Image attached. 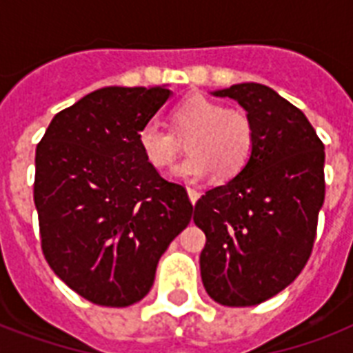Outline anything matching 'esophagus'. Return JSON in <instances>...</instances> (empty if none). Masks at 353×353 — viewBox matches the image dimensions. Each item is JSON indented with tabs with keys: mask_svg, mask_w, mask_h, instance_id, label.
Segmentation results:
<instances>
[{
	"mask_svg": "<svg viewBox=\"0 0 353 353\" xmlns=\"http://www.w3.org/2000/svg\"><path fill=\"white\" fill-rule=\"evenodd\" d=\"M187 192H188V198H190V201H192V205H196V201L199 199L198 190H196V188H192V187H188Z\"/></svg>",
	"mask_w": 353,
	"mask_h": 353,
	"instance_id": "34e87169",
	"label": "esophagus"
}]
</instances>
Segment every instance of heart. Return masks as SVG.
Listing matches in <instances>:
<instances>
[{"label": "heart", "mask_w": 353, "mask_h": 353, "mask_svg": "<svg viewBox=\"0 0 353 353\" xmlns=\"http://www.w3.org/2000/svg\"><path fill=\"white\" fill-rule=\"evenodd\" d=\"M174 132L157 121L144 122L137 133L141 154L152 168L165 170L179 155V137L188 139V157L174 170L179 181L198 183L214 172L229 179L247 165L252 154L254 130L240 110L225 108L209 97L192 95L172 112Z\"/></svg>", "instance_id": "obj_1"}]
</instances>
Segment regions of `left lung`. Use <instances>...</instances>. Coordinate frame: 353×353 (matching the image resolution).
Returning a JSON list of instances; mask_svg holds the SVG:
<instances>
[{
	"label": "left lung",
	"mask_w": 353,
	"mask_h": 353,
	"mask_svg": "<svg viewBox=\"0 0 353 353\" xmlns=\"http://www.w3.org/2000/svg\"><path fill=\"white\" fill-rule=\"evenodd\" d=\"M238 101L254 130L252 154L231 181L198 199L199 268L210 299L256 306L285 290L312 254L324 203V144L291 102L245 82L214 91Z\"/></svg>",
	"instance_id": "1"
}]
</instances>
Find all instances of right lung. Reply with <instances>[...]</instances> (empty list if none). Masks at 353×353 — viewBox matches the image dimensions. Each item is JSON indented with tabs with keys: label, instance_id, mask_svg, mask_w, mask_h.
I'll return each instance as SVG.
<instances>
[{
	"label": "right lung",
	"instance_id": "1",
	"mask_svg": "<svg viewBox=\"0 0 353 353\" xmlns=\"http://www.w3.org/2000/svg\"><path fill=\"white\" fill-rule=\"evenodd\" d=\"M168 97L165 85L102 88L57 113L36 146L43 256L99 306L148 295L161 254L190 223L185 187L163 179L137 143Z\"/></svg>",
	"mask_w": 353,
	"mask_h": 353
}]
</instances>
